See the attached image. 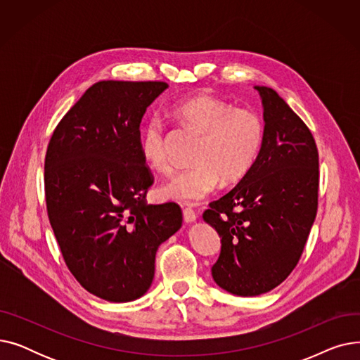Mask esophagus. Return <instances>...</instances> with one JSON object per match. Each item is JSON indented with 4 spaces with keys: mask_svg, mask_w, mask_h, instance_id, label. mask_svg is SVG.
<instances>
[{
    "mask_svg": "<svg viewBox=\"0 0 360 360\" xmlns=\"http://www.w3.org/2000/svg\"><path fill=\"white\" fill-rule=\"evenodd\" d=\"M185 223H194L197 220V213L193 209H184L182 212Z\"/></svg>",
    "mask_w": 360,
    "mask_h": 360,
    "instance_id": "34e87169",
    "label": "esophagus"
}]
</instances>
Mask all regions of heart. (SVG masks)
<instances>
[{
  "label": "heart",
  "mask_w": 360,
  "mask_h": 360,
  "mask_svg": "<svg viewBox=\"0 0 360 360\" xmlns=\"http://www.w3.org/2000/svg\"><path fill=\"white\" fill-rule=\"evenodd\" d=\"M172 115L201 134L195 166L178 172L159 188L163 200L197 204L209 197L219 184L243 178L257 160L264 137L261 118L250 109L233 108L212 94L182 99L170 106ZM143 160L160 174L172 169L167 155L166 127L162 120L146 122L140 137Z\"/></svg>",
  "instance_id": "heart-1"
}]
</instances>
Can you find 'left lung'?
I'll list each match as a JSON object with an SVG mask.
<instances>
[{"label":"left lung","mask_w":360,"mask_h":360,"mask_svg":"<svg viewBox=\"0 0 360 360\" xmlns=\"http://www.w3.org/2000/svg\"><path fill=\"white\" fill-rule=\"evenodd\" d=\"M254 89L264 120L257 160L202 214L221 238L213 280L236 296L267 293L292 273L318 207V150L309 128L276 90Z\"/></svg>","instance_id":"left-lung-1"}]
</instances>
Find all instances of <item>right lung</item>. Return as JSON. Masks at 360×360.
I'll return each mask as SVG.
<instances>
[{"instance_id": "add662e5", "label": "right lung", "mask_w": 360, "mask_h": 360, "mask_svg": "<svg viewBox=\"0 0 360 360\" xmlns=\"http://www.w3.org/2000/svg\"><path fill=\"white\" fill-rule=\"evenodd\" d=\"M169 86L99 82L56 125L45 159L48 216L67 267L91 295L131 302L147 293L160 245L182 226L175 202L144 204L153 184L140 122Z\"/></svg>"}]
</instances>
